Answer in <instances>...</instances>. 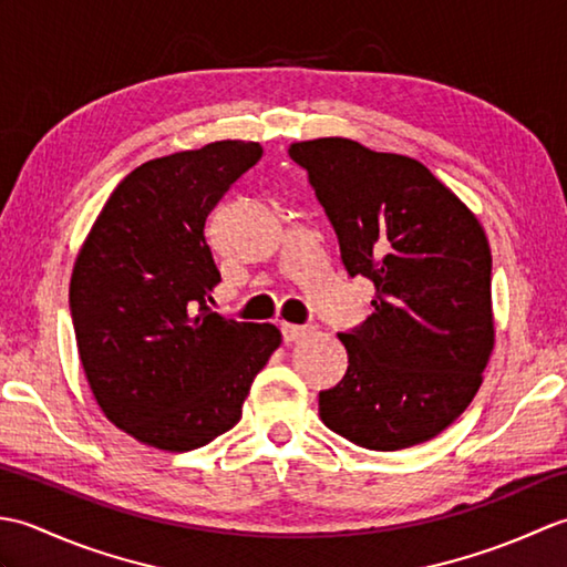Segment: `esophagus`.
Returning <instances> with one entry per match:
<instances>
[{"instance_id": "obj_1", "label": "esophagus", "mask_w": 567, "mask_h": 567, "mask_svg": "<svg viewBox=\"0 0 567 567\" xmlns=\"http://www.w3.org/2000/svg\"><path fill=\"white\" fill-rule=\"evenodd\" d=\"M307 333H309L307 327H297V323H282V339H285V343H292V341L305 339Z\"/></svg>"}]
</instances>
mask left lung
<instances>
[{
    "label": "left lung",
    "instance_id": "left-lung-1",
    "mask_svg": "<svg viewBox=\"0 0 567 567\" xmlns=\"http://www.w3.org/2000/svg\"><path fill=\"white\" fill-rule=\"evenodd\" d=\"M346 270L375 282L372 315L339 333L348 370L319 416L370 451L439 436L483 384L495 348L492 252L483 224L426 165L351 138L297 141Z\"/></svg>",
    "mask_w": 567,
    "mask_h": 567
}]
</instances>
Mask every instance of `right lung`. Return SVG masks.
<instances>
[{
	"label": "right lung",
	"instance_id": "1",
	"mask_svg": "<svg viewBox=\"0 0 567 567\" xmlns=\"http://www.w3.org/2000/svg\"><path fill=\"white\" fill-rule=\"evenodd\" d=\"M260 155L252 141H214L138 165L75 258L70 311L84 378L104 416L151 449L195 451L234 429L282 343L272 323L207 307L221 275L204 224Z\"/></svg>",
	"mask_w": 567,
	"mask_h": 567
}]
</instances>
